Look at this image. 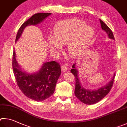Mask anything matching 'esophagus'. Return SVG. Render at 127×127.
Listing matches in <instances>:
<instances>
[{"instance_id":"1","label":"esophagus","mask_w":127,"mask_h":127,"mask_svg":"<svg viewBox=\"0 0 127 127\" xmlns=\"http://www.w3.org/2000/svg\"><path fill=\"white\" fill-rule=\"evenodd\" d=\"M61 70H62V72H65L67 70V67H66V66H65V65H62L61 66Z\"/></svg>"}]
</instances>
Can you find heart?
Wrapping results in <instances>:
<instances>
[{"mask_svg":"<svg viewBox=\"0 0 127 127\" xmlns=\"http://www.w3.org/2000/svg\"><path fill=\"white\" fill-rule=\"evenodd\" d=\"M93 35L94 30L84 21L71 19L58 22L53 28V37L49 36L47 41L52 50H59L61 44L68 43L69 53L78 56L90 43Z\"/></svg>","mask_w":127,"mask_h":127,"instance_id":"1","label":"heart"}]
</instances>
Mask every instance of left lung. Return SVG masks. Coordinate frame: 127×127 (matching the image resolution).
<instances>
[{"label": "left lung", "instance_id": "obj_1", "mask_svg": "<svg viewBox=\"0 0 127 127\" xmlns=\"http://www.w3.org/2000/svg\"><path fill=\"white\" fill-rule=\"evenodd\" d=\"M100 22L102 30L105 31L110 38L114 39V35H113L112 30L101 19H100ZM72 67V68L71 70V72L75 77V95L77 97V98L81 102H83V103L88 104V105H92V104L96 103L100 101L109 93L113 85V83H114L115 74L113 77L112 80H111V81L107 85L99 88L98 89L90 90L85 89L81 86V84L79 79L77 71L75 68V64L73 65Z\"/></svg>", "mask_w": 127, "mask_h": 127}]
</instances>
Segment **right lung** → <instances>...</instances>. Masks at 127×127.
I'll return each mask as SVG.
<instances>
[{
	"label": "right lung",
	"instance_id": "1",
	"mask_svg": "<svg viewBox=\"0 0 127 127\" xmlns=\"http://www.w3.org/2000/svg\"><path fill=\"white\" fill-rule=\"evenodd\" d=\"M50 14L51 13H41L33 15L19 28L15 42L19 38L27 26L39 24ZM12 67L19 89L28 98L37 101H43L53 94L57 81L61 73L60 64L56 61L44 63L36 74L30 75L22 72L15 59L14 51L13 53Z\"/></svg>",
	"mask_w": 127,
	"mask_h": 127
}]
</instances>
